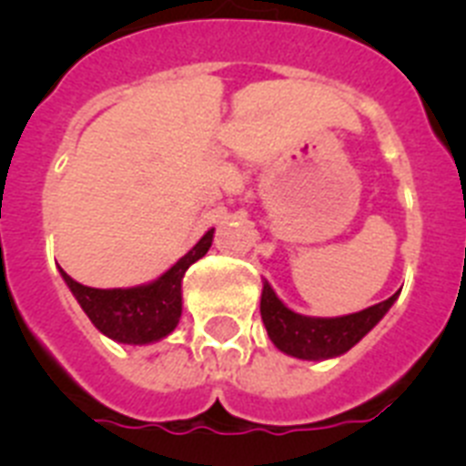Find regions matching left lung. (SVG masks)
I'll use <instances>...</instances> for the list:
<instances>
[{
	"instance_id": "8db88e82",
	"label": "left lung",
	"mask_w": 466,
	"mask_h": 466,
	"mask_svg": "<svg viewBox=\"0 0 466 466\" xmlns=\"http://www.w3.org/2000/svg\"><path fill=\"white\" fill-rule=\"evenodd\" d=\"M399 294L343 317H306L284 306L268 282L261 291V319L270 340L284 355L299 360H331L348 352L380 322Z\"/></svg>"
}]
</instances>
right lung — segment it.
Returning <instances> with one entry per match:
<instances>
[{
  "mask_svg": "<svg viewBox=\"0 0 466 466\" xmlns=\"http://www.w3.org/2000/svg\"><path fill=\"white\" fill-rule=\"evenodd\" d=\"M214 228L196 242L191 252L184 254L170 270L158 279L127 289H95L69 278L63 268L60 275L67 282L74 299L88 315L95 329H100L111 340L126 345H147L166 339L175 331L182 317V279L191 263L203 258L212 247Z\"/></svg>",
  "mask_w": 466,
  "mask_h": 466,
  "instance_id": "add662e5",
  "label": "right lung"
}]
</instances>
